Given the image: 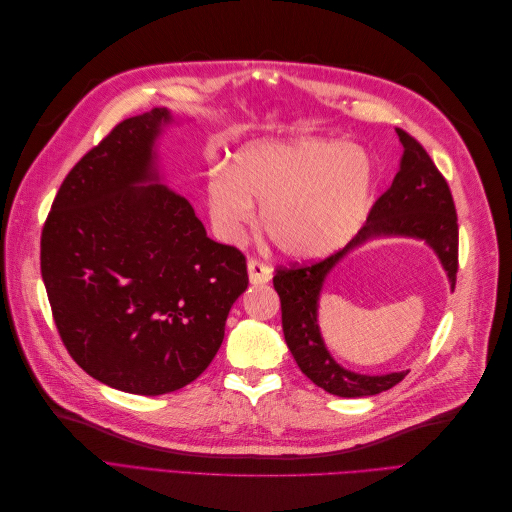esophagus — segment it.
Here are the masks:
<instances>
[{
  "instance_id": "34e87169",
  "label": "esophagus",
  "mask_w": 512,
  "mask_h": 512,
  "mask_svg": "<svg viewBox=\"0 0 512 512\" xmlns=\"http://www.w3.org/2000/svg\"><path fill=\"white\" fill-rule=\"evenodd\" d=\"M247 273H250V282H252L254 286L267 284V282H271V277H273L271 267H267L265 262H260V260H256V258H252L250 262H247Z\"/></svg>"
}]
</instances>
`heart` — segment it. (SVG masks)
<instances>
[{"instance_id": "heart-1", "label": "heart", "mask_w": 512, "mask_h": 512, "mask_svg": "<svg viewBox=\"0 0 512 512\" xmlns=\"http://www.w3.org/2000/svg\"><path fill=\"white\" fill-rule=\"evenodd\" d=\"M371 194L374 166L367 153L320 138L250 145L207 183L211 220L222 237L237 239L260 203L269 241L290 258H316L350 241Z\"/></svg>"}]
</instances>
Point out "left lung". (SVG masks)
<instances>
[{"label": "left lung", "mask_w": 512, "mask_h": 512, "mask_svg": "<svg viewBox=\"0 0 512 512\" xmlns=\"http://www.w3.org/2000/svg\"><path fill=\"white\" fill-rule=\"evenodd\" d=\"M397 136L404 145L399 170L391 188L371 207L359 235L329 258L314 265L280 267L273 277V286L282 301V329L294 361L316 386L337 397L378 395L406 378V371L382 376L356 374L339 365L324 346L318 327L320 294L329 273L346 254L382 237L418 239L436 252L451 288L457 282L459 226L451 190L423 145L399 128Z\"/></svg>", "instance_id": "1"}]
</instances>
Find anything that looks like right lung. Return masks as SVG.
I'll return each mask as SVG.
<instances>
[{"mask_svg": "<svg viewBox=\"0 0 512 512\" xmlns=\"http://www.w3.org/2000/svg\"><path fill=\"white\" fill-rule=\"evenodd\" d=\"M168 108L130 117L81 158L42 228L40 269L61 342L91 378L134 395L196 380L247 288L245 256L215 243L162 181Z\"/></svg>", "mask_w": 512, "mask_h": 512, "instance_id": "obj_1", "label": "right lung"}]
</instances>
